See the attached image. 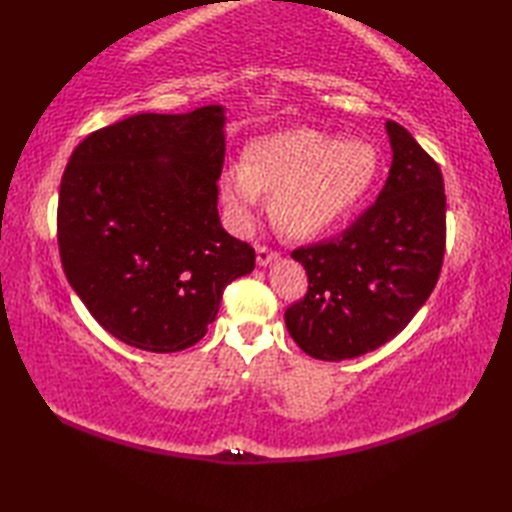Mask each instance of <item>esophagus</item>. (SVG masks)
Instances as JSON below:
<instances>
[{
	"label": "esophagus",
	"instance_id": "34e87169",
	"mask_svg": "<svg viewBox=\"0 0 512 512\" xmlns=\"http://www.w3.org/2000/svg\"><path fill=\"white\" fill-rule=\"evenodd\" d=\"M257 264L259 266H268V264H273V262H277V253L273 248H268V246H257Z\"/></svg>",
	"mask_w": 512,
	"mask_h": 512
}]
</instances>
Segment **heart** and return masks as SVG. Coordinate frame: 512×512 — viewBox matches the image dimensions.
Instances as JSON below:
<instances>
[{
    "mask_svg": "<svg viewBox=\"0 0 512 512\" xmlns=\"http://www.w3.org/2000/svg\"><path fill=\"white\" fill-rule=\"evenodd\" d=\"M380 171L378 149L363 138L339 140L297 127L250 140L244 165L220 176V200L235 231H248L264 193L270 215L292 239H317L339 228L372 191Z\"/></svg>",
    "mask_w": 512,
    "mask_h": 512,
    "instance_id": "obj_1",
    "label": "heart"
}]
</instances>
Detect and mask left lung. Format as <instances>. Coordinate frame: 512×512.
Instances as JSON below:
<instances>
[{"label": "left lung", "mask_w": 512, "mask_h": 512, "mask_svg": "<svg viewBox=\"0 0 512 512\" xmlns=\"http://www.w3.org/2000/svg\"><path fill=\"white\" fill-rule=\"evenodd\" d=\"M385 129L394 156L376 204L330 242L292 250L308 273V295L286 310V328L319 361H347L394 339L440 277L442 171L405 127L387 121Z\"/></svg>", "instance_id": "obj_1"}]
</instances>
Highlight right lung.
<instances>
[{
  "label": "right lung",
  "instance_id": "1",
  "mask_svg": "<svg viewBox=\"0 0 512 512\" xmlns=\"http://www.w3.org/2000/svg\"><path fill=\"white\" fill-rule=\"evenodd\" d=\"M226 110L136 114L90 134L63 171V273L103 328L138 350L198 343L224 288L253 273L255 250L217 215Z\"/></svg>",
  "mask_w": 512,
  "mask_h": 512
}]
</instances>
